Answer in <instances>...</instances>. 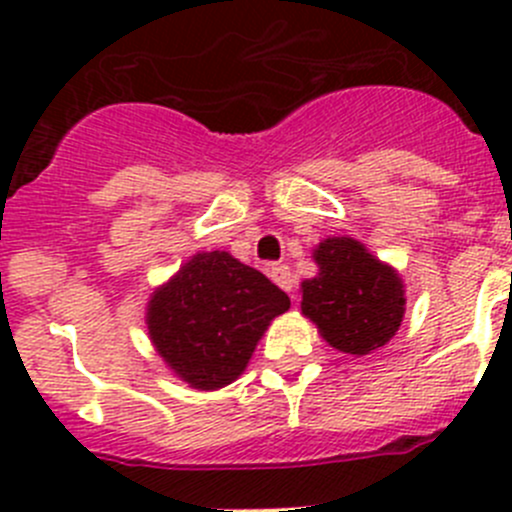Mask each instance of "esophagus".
<instances>
[{
  "label": "esophagus",
  "instance_id": "34e87169",
  "mask_svg": "<svg viewBox=\"0 0 512 512\" xmlns=\"http://www.w3.org/2000/svg\"><path fill=\"white\" fill-rule=\"evenodd\" d=\"M270 277L277 287H282L285 292H292L294 280H292V272H289L287 265H272L270 267Z\"/></svg>",
  "mask_w": 512,
  "mask_h": 512
}]
</instances>
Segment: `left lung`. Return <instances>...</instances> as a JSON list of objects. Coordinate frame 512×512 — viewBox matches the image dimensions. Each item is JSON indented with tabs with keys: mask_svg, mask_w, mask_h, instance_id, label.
I'll return each instance as SVG.
<instances>
[{
	"mask_svg": "<svg viewBox=\"0 0 512 512\" xmlns=\"http://www.w3.org/2000/svg\"><path fill=\"white\" fill-rule=\"evenodd\" d=\"M319 275L302 282V312L344 354L384 347L404 319V285L352 237H327L314 250Z\"/></svg>",
	"mask_w": 512,
	"mask_h": 512,
	"instance_id": "8db88e82",
	"label": "left lung"
}]
</instances>
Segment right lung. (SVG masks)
Instances as JSON below:
<instances>
[{
	"instance_id": "1",
	"label": "right lung",
	"mask_w": 512,
	"mask_h": 512,
	"mask_svg": "<svg viewBox=\"0 0 512 512\" xmlns=\"http://www.w3.org/2000/svg\"><path fill=\"white\" fill-rule=\"evenodd\" d=\"M289 297L227 252H200L160 287L148 334L165 364L195 389H220L245 371L262 332Z\"/></svg>"
}]
</instances>
